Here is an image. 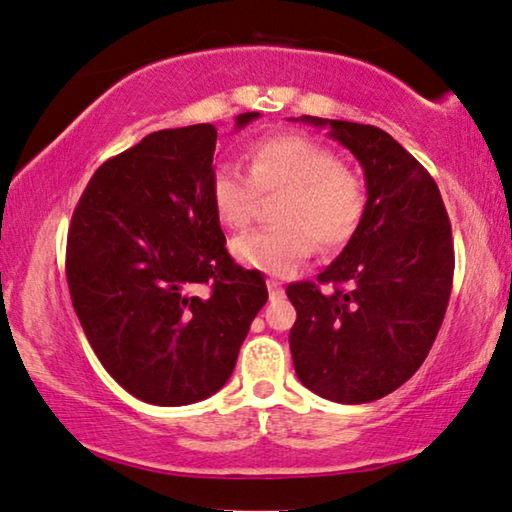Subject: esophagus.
Masks as SVG:
<instances>
[{"label":"esophagus","instance_id":"esophagus-1","mask_svg":"<svg viewBox=\"0 0 512 512\" xmlns=\"http://www.w3.org/2000/svg\"><path fill=\"white\" fill-rule=\"evenodd\" d=\"M266 287H269L271 301H280L282 296H285V287H282V282H278V280L269 278V280H266Z\"/></svg>","mask_w":512,"mask_h":512}]
</instances>
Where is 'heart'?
I'll use <instances>...</instances> for the list:
<instances>
[{
	"label": "heart",
	"mask_w": 512,
	"mask_h": 512,
	"mask_svg": "<svg viewBox=\"0 0 512 512\" xmlns=\"http://www.w3.org/2000/svg\"><path fill=\"white\" fill-rule=\"evenodd\" d=\"M248 177L232 165L211 174L213 211L230 230L255 218L259 195L282 193L273 227L246 232L232 241L241 264L269 276H292L315 253L317 243L335 250L352 239L368 209V190L352 167L317 140L296 133L259 137L246 151Z\"/></svg>",
	"instance_id": "1"
}]
</instances>
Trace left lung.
Instances as JSON below:
<instances>
[{
	"mask_svg": "<svg viewBox=\"0 0 512 512\" xmlns=\"http://www.w3.org/2000/svg\"><path fill=\"white\" fill-rule=\"evenodd\" d=\"M363 167L368 209L317 282L287 287L296 308L289 349L296 377L326 400L384 398L421 368L451 299V223L425 167L377 126L319 119ZM333 281L326 293L318 287ZM345 284V288H338Z\"/></svg>",
	"mask_w": 512,
	"mask_h": 512,
	"instance_id": "8db88e82",
	"label": "left lung"
}]
</instances>
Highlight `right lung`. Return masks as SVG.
Returning <instances> with one entry per match:
<instances>
[{
	"label": "right lung",
	"mask_w": 512,
	"mask_h": 512,
	"mask_svg": "<svg viewBox=\"0 0 512 512\" xmlns=\"http://www.w3.org/2000/svg\"><path fill=\"white\" fill-rule=\"evenodd\" d=\"M257 117L239 114L236 128ZM216 140L211 124L147 135L98 167L68 227L82 331L110 377L158 407L220 391L269 299L262 273L225 250L209 193Z\"/></svg>",
	"instance_id": "add662e5"
}]
</instances>
